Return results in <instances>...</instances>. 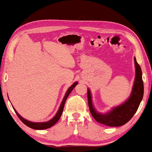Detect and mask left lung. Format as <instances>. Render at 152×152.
<instances>
[{
    "mask_svg": "<svg viewBox=\"0 0 152 152\" xmlns=\"http://www.w3.org/2000/svg\"><path fill=\"white\" fill-rule=\"evenodd\" d=\"M134 64L136 75L129 97L121 104L113 107L110 111L104 113L97 111L93 106L90 89L88 88L87 89L89 109L91 115L97 122L106 126H120L129 121L136 113L142 99L144 86L142 79V70L140 66L137 63L136 57H134Z\"/></svg>",
    "mask_w": 152,
    "mask_h": 152,
    "instance_id": "8db88e82",
    "label": "left lung"
}]
</instances>
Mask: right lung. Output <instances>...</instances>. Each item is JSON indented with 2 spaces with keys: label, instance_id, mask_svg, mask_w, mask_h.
Listing matches in <instances>:
<instances>
[{
  "label": "right lung",
  "instance_id": "obj_1",
  "mask_svg": "<svg viewBox=\"0 0 152 152\" xmlns=\"http://www.w3.org/2000/svg\"><path fill=\"white\" fill-rule=\"evenodd\" d=\"M77 84H78L77 82H74L73 84L71 85V86H70L69 88H68L67 91H66L65 95H64L63 99H62L61 104H60V106H59V109H58L57 113L55 114V115L54 116V117L52 118L51 120H48V121L41 122H34L29 121V120L25 119V118H23L22 116H20L19 114L18 113V112L16 111L15 109L14 108V107H13V109L14 110V111H15V113H16V115H17L18 117L19 118V119L21 120V121L23 122V123L26 124V126H29L30 128L33 129H36V130L46 129L51 127V126H53L54 124H55L56 123H57V122H58V120H59V118H61L62 112H63V110H64V104H65V102L66 101V99L68 98V97L69 96L70 93H71V91L72 90H73V88L76 86Z\"/></svg>",
  "mask_w": 152,
  "mask_h": 152
}]
</instances>
